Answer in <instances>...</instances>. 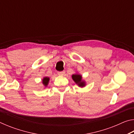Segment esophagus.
<instances>
[{
  "label": "esophagus",
  "instance_id": "34e87169",
  "mask_svg": "<svg viewBox=\"0 0 134 134\" xmlns=\"http://www.w3.org/2000/svg\"><path fill=\"white\" fill-rule=\"evenodd\" d=\"M58 75H60V76H64L65 74V71H59L58 72Z\"/></svg>",
  "mask_w": 134,
  "mask_h": 134
}]
</instances>
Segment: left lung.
Segmentation results:
<instances>
[{
  "mask_svg": "<svg viewBox=\"0 0 134 134\" xmlns=\"http://www.w3.org/2000/svg\"><path fill=\"white\" fill-rule=\"evenodd\" d=\"M72 79L75 82V83L80 87H84L86 85V82L85 80H83L82 76L78 73L77 72L73 74L71 76Z\"/></svg>",
  "mask_w": 134,
  "mask_h": 134,
  "instance_id": "8db88e82",
  "label": "left lung"
}]
</instances>
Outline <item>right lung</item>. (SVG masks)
<instances>
[{
    "label": "right lung",
    "instance_id": "1",
    "mask_svg": "<svg viewBox=\"0 0 134 134\" xmlns=\"http://www.w3.org/2000/svg\"><path fill=\"white\" fill-rule=\"evenodd\" d=\"M49 79H49L48 77H43V79H42V85H44V88H46L47 87V86L48 85Z\"/></svg>",
    "mask_w": 134,
    "mask_h": 134
}]
</instances>
